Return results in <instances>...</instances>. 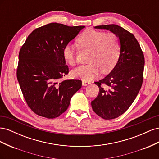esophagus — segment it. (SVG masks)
Wrapping results in <instances>:
<instances>
[{
    "label": "esophagus",
    "instance_id": "esophagus-1",
    "mask_svg": "<svg viewBox=\"0 0 159 159\" xmlns=\"http://www.w3.org/2000/svg\"><path fill=\"white\" fill-rule=\"evenodd\" d=\"M90 83L89 82H88V81H82V85L83 86H86V85H89Z\"/></svg>",
    "mask_w": 159,
    "mask_h": 159
}]
</instances>
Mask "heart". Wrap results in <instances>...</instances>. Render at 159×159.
<instances>
[{"label": "heart", "instance_id": "obj_1", "mask_svg": "<svg viewBox=\"0 0 159 159\" xmlns=\"http://www.w3.org/2000/svg\"><path fill=\"white\" fill-rule=\"evenodd\" d=\"M81 49L90 50L89 64L80 66L72 70L74 78L84 81H90L100 74L111 70L118 60L120 53V44L117 36L114 33H105L88 29L81 34L76 40ZM64 59L67 64L75 66V52L74 46L66 44L62 50Z\"/></svg>", "mask_w": 159, "mask_h": 159}]
</instances>
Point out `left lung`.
I'll use <instances>...</instances> for the list:
<instances>
[{
  "label": "left lung",
  "mask_w": 159,
  "mask_h": 159,
  "mask_svg": "<svg viewBox=\"0 0 159 159\" xmlns=\"http://www.w3.org/2000/svg\"><path fill=\"white\" fill-rule=\"evenodd\" d=\"M119 38L118 61L110 73L95 84L99 89L91 102L93 111L104 119H113L123 114L135 99L143 84L145 58L141 46L133 34L116 25H102Z\"/></svg>",
  "instance_id": "left-lung-1"
}]
</instances>
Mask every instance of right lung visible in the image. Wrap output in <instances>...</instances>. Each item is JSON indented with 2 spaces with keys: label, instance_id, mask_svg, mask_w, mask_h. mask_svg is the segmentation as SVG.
<instances>
[{
  "label": "right lung",
  "instance_id": "right-lung-1",
  "mask_svg": "<svg viewBox=\"0 0 159 159\" xmlns=\"http://www.w3.org/2000/svg\"><path fill=\"white\" fill-rule=\"evenodd\" d=\"M84 28L48 24L34 30L22 46L17 79L28 105L40 116L59 117L81 88V80H60L69 73L62 54L64 47Z\"/></svg>",
  "mask_w": 159,
  "mask_h": 159
}]
</instances>
